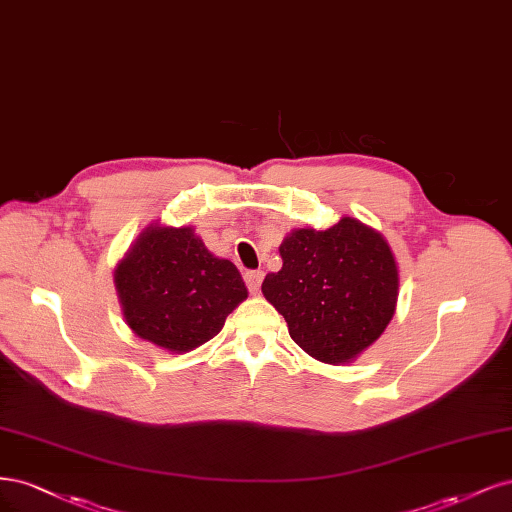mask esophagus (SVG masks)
Returning a JSON list of instances; mask_svg holds the SVG:
<instances>
[{
    "instance_id": "obj_1",
    "label": "esophagus",
    "mask_w": 512,
    "mask_h": 512,
    "mask_svg": "<svg viewBox=\"0 0 512 512\" xmlns=\"http://www.w3.org/2000/svg\"><path fill=\"white\" fill-rule=\"evenodd\" d=\"M261 280H263V272H259V270H253V272H246V274H244V283H246V287H249V291H251L253 295L259 293Z\"/></svg>"
}]
</instances>
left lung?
Returning a JSON list of instances; mask_svg holds the SVG:
<instances>
[{
	"mask_svg": "<svg viewBox=\"0 0 512 512\" xmlns=\"http://www.w3.org/2000/svg\"><path fill=\"white\" fill-rule=\"evenodd\" d=\"M278 253L283 268L261 291L300 349L344 366L381 338L400 293L398 261L381 232L342 217L327 229H291Z\"/></svg>",
	"mask_w": 512,
	"mask_h": 512,
	"instance_id": "left-lung-1",
	"label": "left lung"
}]
</instances>
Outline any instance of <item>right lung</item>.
Instances as JSON below:
<instances>
[{
    "instance_id": "add662e5",
    "label": "right lung",
    "mask_w": 512,
    "mask_h": 512,
    "mask_svg": "<svg viewBox=\"0 0 512 512\" xmlns=\"http://www.w3.org/2000/svg\"><path fill=\"white\" fill-rule=\"evenodd\" d=\"M114 287L131 332L172 355L217 336L249 298L238 268L212 255L191 225L144 227L114 268Z\"/></svg>"
}]
</instances>
